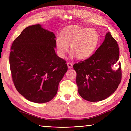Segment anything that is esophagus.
<instances>
[{
    "instance_id": "34e87169",
    "label": "esophagus",
    "mask_w": 131,
    "mask_h": 131,
    "mask_svg": "<svg viewBox=\"0 0 131 131\" xmlns=\"http://www.w3.org/2000/svg\"><path fill=\"white\" fill-rule=\"evenodd\" d=\"M67 65H68V67L69 69H71L72 68H73V64L70 62H68Z\"/></svg>"
}]
</instances>
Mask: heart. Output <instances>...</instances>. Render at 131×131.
<instances>
[{
	"mask_svg": "<svg viewBox=\"0 0 131 131\" xmlns=\"http://www.w3.org/2000/svg\"><path fill=\"white\" fill-rule=\"evenodd\" d=\"M100 43V35L94 29L75 26L66 29L62 37L56 39V47L58 56L65 57L70 46L71 55L79 59H84L93 53Z\"/></svg>",
	"mask_w": 131,
	"mask_h": 131,
	"instance_id": "heart-1",
	"label": "heart"
}]
</instances>
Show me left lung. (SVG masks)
I'll list each match as a JSON object with an SVG mask.
<instances>
[{
	"instance_id": "1",
	"label": "left lung",
	"mask_w": 131,
	"mask_h": 131,
	"mask_svg": "<svg viewBox=\"0 0 131 131\" xmlns=\"http://www.w3.org/2000/svg\"><path fill=\"white\" fill-rule=\"evenodd\" d=\"M119 58L118 44L108 32L95 53L74 64L78 90L83 99L91 102L100 101L114 92L122 78ZM115 64L119 65L116 70L113 69Z\"/></svg>"
}]
</instances>
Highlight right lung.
<instances>
[{
	"label": "right lung",
	"instance_id": "right-lung-1",
	"mask_svg": "<svg viewBox=\"0 0 131 131\" xmlns=\"http://www.w3.org/2000/svg\"><path fill=\"white\" fill-rule=\"evenodd\" d=\"M55 35L37 24L25 29L11 46L9 63L16 90L29 101L44 103L57 94L68 70L56 54Z\"/></svg>",
	"mask_w": 131,
	"mask_h": 131
}]
</instances>
